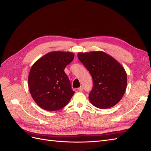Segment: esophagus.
<instances>
[{"label":"esophagus","mask_w":151,"mask_h":151,"mask_svg":"<svg viewBox=\"0 0 151 151\" xmlns=\"http://www.w3.org/2000/svg\"><path fill=\"white\" fill-rule=\"evenodd\" d=\"M78 90L80 91H82L83 90V86H80V87L78 88Z\"/></svg>","instance_id":"1"}]
</instances>
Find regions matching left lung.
I'll use <instances>...</instances> for the list:
<instances>
[{
    "instance_id": "left-lung-1",
    "label": "left lung",
    "mask_w": 151,
    "mask_h": 151,
    "mask_svg": "<svg viewBox=\"0 0 151 151\" xmlns=\"http://www.w3.org/2000/svg\"><path fill=\"white\" fill-rule=\"evenodd\" d=\"M78 56L93 79V88L89 94L91 103L100 109L116 105L127 86V74L122 66L102 51L79 52Z\"/></svg>"
}]
</instances>
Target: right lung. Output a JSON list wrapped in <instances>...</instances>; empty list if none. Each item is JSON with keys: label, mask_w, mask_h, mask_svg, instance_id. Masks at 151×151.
<instances>
[{"label": "right lung", "mask_w": 151, "mask_h": 151, "mask_svg": "<svg viewBox=\"0 0 151 151\" xmlns=\"http://www.w3.org/2000/svg\"><path fill=\"white\" fill-rule=\"evenodd\" d=\"M74 58L69 52L55 51L36 61L28 78L31 96L40 108L56 111L67 105L75 91L64 70Z\"/></svg>", "instance_id": "obj_1"}]
</instances>
